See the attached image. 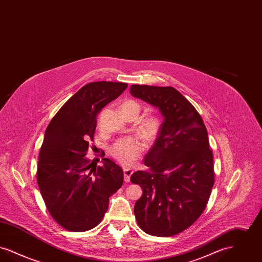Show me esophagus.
I'll return each mask as SVG.
<instances>
[{"instance_id":"1","label":"esophagus","mask_w":262,"mask_h":262,"mask_svg":"<svg viewBox=\"0 0 262 262\" xmlns=\"http://www.w3.org/2000/svg\"><path fill=\"white\" fill-rule=\"evenodd\" d=\"M134 173V171L132 170V169H126L125 168L124 169V176H125V182L126 183H128L129 182V180H130V176L133 174Z\"/></svg>"}]
</instances>
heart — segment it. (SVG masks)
<instances>
[{"instance_id":"1","label":"heart","mask_w":262,"mask_h":262,"mask_svg":"<svg viewBox=\"0 0 262 262\" xmlns=\"http://www.w3.org/2000/svg\"><path fill=\"white\" fill-rule=\"evenodd\" d=\"M121 111L124 115L135 114L138 115L140 106L137 101L125 100L121 104ZM158 121L153 116H147L139 120L137 125L138 133L147 138L151 139L156 136L158 132ZM144 142L136 137H129L117 141L111 147V154L120 163L125 166L134 165L137 158L140 156L144 149Z\"/></svg>"}]
</instances>
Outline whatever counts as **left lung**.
I'll return each instance as SVG.
<instances>
[{
    "instance_id": "left-lung-1",
    "label": "left lung",
    "mask_w": 262,
    "mask_h": 262,
    "mask_svg": "<svg viewBox=\"0 0 262 262\" xmlns=\"http://www.w3.org/2000/svg\"><path fill=\"white\" fill-rule=\"evenodd\" d=\"M129 92L164 117L144 158L148 170L130 177L142 188L136 219L148 235L172 237L199 219L211 193L214 166L207 129L200 113L174 88L134 84Z\"/></svg>"
}]
</instances>
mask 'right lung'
<instances>
[{
  "instance_id": "add662e5",
  "label": "right lung",
  "mask_w": 262,
  "mask_h": 262,
  "mask_svg": "<svg viewBox=\"0 0 262 262\" xmlns=\"http://www.w3.org/2000/svg\"><path fill=\"white\" fill-rule=\"evenodd\" d=\"M126 88L123 82H90L62 105L47 126L39 153L38 187L51 216L66 230L96 227L108 210L109 198L123 185L120 166L108 158L97 166L85 155L94 141L97 115Z\"/></svg>"
}]
</instances>
